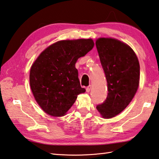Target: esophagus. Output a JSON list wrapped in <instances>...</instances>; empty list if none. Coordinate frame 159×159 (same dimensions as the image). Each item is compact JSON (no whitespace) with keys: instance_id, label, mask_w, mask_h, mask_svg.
Segmentation results:
<instances>
[{"instance_id":"obj_1","label":"esophagus","mask_w":159,"mask_h":159,"mask_svg":"<svg viewBox=\"0 0 159 159\" xmlns=\"http://www.w3.org/2000/svg\"><path fill=\"white\" fill-rule=\"evenodd\" d=\"M91 89H92V86H91V85H89V86L87 87V88H86V91H87V92H89L90 91H91Z\"/></svg>"}]
</instances>
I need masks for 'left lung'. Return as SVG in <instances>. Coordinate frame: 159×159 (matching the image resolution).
Here are the masks:
<instances>
[{
  "label": "left lung",
  "mask_w": 159,
  "mask_h": 159,
  "mask_svg": "<svg viewBox=\"0 0 159 159\" xmlns=\"http://www.w3.org/2000/svg\"><path fill=\"white\" fill-rule=\"evenodd\" d=\"M96 45L108 87L106 100L96 109L104 118H111L126 109L135 95L139 63L130 47L119 40L100 38Z\"/></svg>",
  "instance_id": "1"
}]
</instances>
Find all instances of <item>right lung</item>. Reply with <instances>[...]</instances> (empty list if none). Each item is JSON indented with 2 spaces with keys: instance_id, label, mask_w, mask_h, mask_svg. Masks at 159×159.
I'll use <instances>...</instances> for the list:
<instances>
[{
  "instance_id": "obj_1",
  "label": "right lung",
  "mask_w": 159,
  "mask_h": 159,
  "mask_svg": "<svg viewBox=\"0 0 159 159\" xmlns=\"http://www.w3.org/2000/svg\"><path fill=\"white\" fill-rule=\"evenodd\" d=\"M92 39L63 40L40 54L30 71V85L37 102L50 116H63L82 88L75 64L93 48Z\"/></svg>"
}]
</instances>
